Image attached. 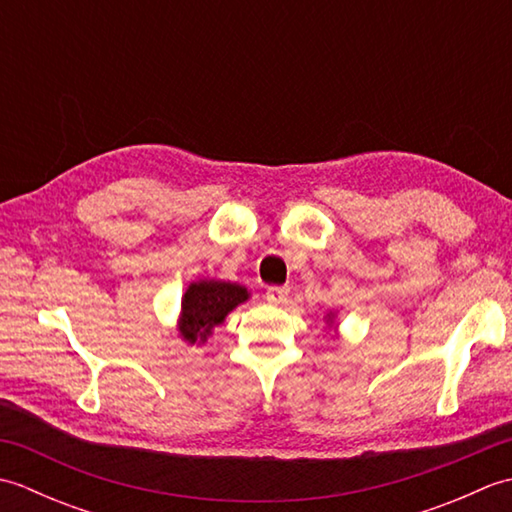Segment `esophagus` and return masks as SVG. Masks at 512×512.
<instances>
[{"label": "esophagus", "mask_w": 512, "mask_h": 512, "mask_svg": "<svg viewBox=\"0 0 512 512\" xmlns=\"http://www.w3.org/2000/svg\"><path fill=\"white\" fill-rule=\"evenodd\" d=\"M290 295V288L288 286H268L266 288V299L270 303H284Z\"/></svg>", "instance_id": "1"}]
</instances>
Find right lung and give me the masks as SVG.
Returning <instances> with one entry per match:
<instances>
[{"label":"right lung","instance_id":"obj_1","mask_svg":"<svg viewBox=\"0 0 512 512\" xmlns=\"http://www.w3.org/2000/svg\"><path fill=\"white\" fill-rule=\"evenodd\" d=\"M246 299V288L237 284H226V281L191 284L182 299V336L189 343L204 341L213 325L222 323L226 314Z\"/></svg>","mask_w":512,"mask_h":512}]
</instances>
